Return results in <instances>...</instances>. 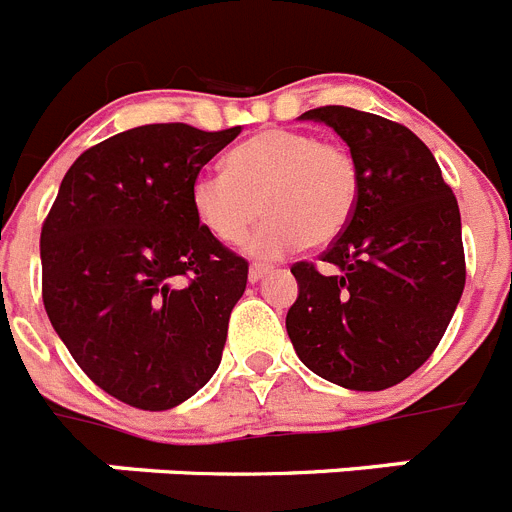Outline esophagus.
Returning a JSON list of instances; mask_svg holds the SVG:
<instances>
[{"mask_svg":"<svg viewBox=\"0 0 512 512\" xmlns=\"http://www.w3.org/2000/svg\"><path fill=\"white\" fill-rule=\"evenodd\" d=\"M272 272V266H266V264H253L251 269H248V282H259V279H264L266 274Z\"/></svg>","mask_w":512,"mask_h":512,"instance_id":"esophagus-1","label":"esophagus"}]
</instances>
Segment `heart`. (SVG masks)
<instances>
[{
	"mask_svg": "<svg viewBox=\"0 0 512 512\" xmlns=\"http://www.w3.org/2000/svg\"><path fill=\"white\" fill-rule=\"evenodd\" d=\"M357 196L352 155L292 129L256 131L227 152L225 173H202L191 183L196 220L225 246L240 243L259 212L266 214L248 240V251L264 259L303 243L329 246L347 230Z\"/></svg>",
	"mask_w": 512,
	"mask_h": 512,
	"instance_id": "b5f03b06",
	"label": "heart"
}]
</instances>
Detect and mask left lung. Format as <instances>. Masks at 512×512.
I'll return each instance as SVG.
<instances>
[{"label": "left lung", "mask_w": 512, "mask_h": 512, "mask_svg": "<svg viewBox=\"0 0 512 512\" xmlns=\"http://www.w3.org/2000/svg\"><path fill=\"white\" fill-rule=\"evenodd\" d=\"M347 142L360 196L323 253L298 261L287 334L305 368L349 391H383L425 365L466 285L461 212L427 144L406 126L347 106L305 111Z\"/></svg>", "instance_id": "left-lung-1"}]
</instances>
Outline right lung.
Masks as SVG:
<instances>
[{"instance_id": "obj_1", "label": "right lung", "mask_w": 512, "mask_h": 512, "mask_svg": "<svg viewBox=\"0 0 512 512\" xmlns=\"http://www.w3.org/2000/svg\"><path fill=\"white\" fill-rule=\"evenodd\" d=\"M240 126L147 124L74 160L41 230L43 305L95 386L147 412L220 368L248 261L199 225L191 183Z\"/></svg>"}]
</instances>
